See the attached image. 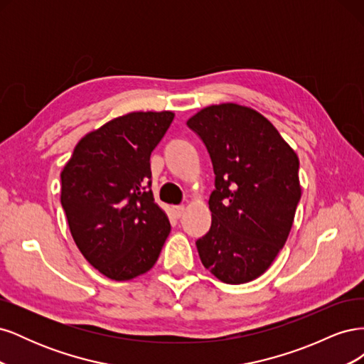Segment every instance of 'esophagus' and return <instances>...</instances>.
<instances>
[{
	"label": "esophagus",
	"mask_w": 364,
	"mask_h": 364,
	"mask_svg": "<svg viewBox=\"0 0 364 364\" xmlns=\"http://www.w3.org/2000/svg\"><path fill=\"white\" fill-rule=\"evenodd\" d=\"M183 211H185V206H182V205H179V206H171V213H173V215H174L176 218H181L182 214H183Z\"/></svg>",
	"instance_id": "obj_1"
}]
</instances>
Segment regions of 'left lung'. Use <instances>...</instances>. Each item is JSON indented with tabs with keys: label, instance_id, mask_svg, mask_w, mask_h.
Listing matches in <instances>:
<instances>
[{
	"label": "left lung",
	"instance_id": "left-lung-1",
	"mask_svg": "<svg viewBox=\"0 0 364 364\" xmlns=\"http://www.w3.org/2000/svg\"><path fill=\"white\" fill-rule=\"evenodd\" d=\"M186 124L205 142L215 174L211 229L196 241L200 261L226 284L257 279L291 230L302 194L299 158L249 106H206Z\"/></svg>",
	"mask_w": 364,
	"mask_h": 364
}]
</instances>
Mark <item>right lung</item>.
I'll return each mask as SVG.
<instances>
[{"label":"right lung","mask_w":364,"mask_h":364,"mask_svg":"<svg viewBox=\"0 0 364 364\" xmlns=\"http://www.w3.org/2000/svg\"><path fill=\"white\" fill-rule=\"evenodd\" d=\"M174 112H130L86 134L60 173V203L77 247L105 277L149 272L170 234L153 199L150 155Z\"/></svg>","instance_id":"obj_1"}]
</instances>
